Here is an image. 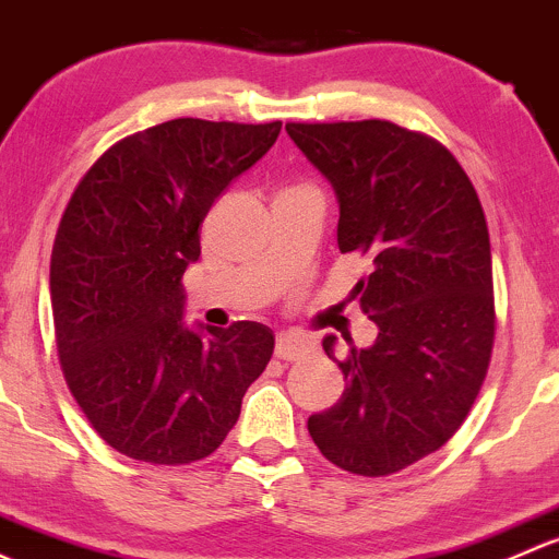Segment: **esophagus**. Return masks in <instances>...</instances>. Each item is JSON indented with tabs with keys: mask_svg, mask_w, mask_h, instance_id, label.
I'll use <instances>...</instances> for the list:
<instances>
[{
	"mask_svg": "<svg viewBox=\"0 0 559 559\" xmlns=\"http://www.w3.org/2000/svg\"><path fill=\"white\" fill-rule=\"evenodd\" d=\"M312 353V342L298 333H277V344H274V355L282 360H301Z\"/></svg>",
	"mask_w": 559,
	"mask_h": 559,
	"instance_id": "obj_1",
	"label": "esophagus"
}]
</instances>
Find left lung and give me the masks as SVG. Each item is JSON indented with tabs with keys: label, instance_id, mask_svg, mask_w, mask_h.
Listing matches in <instances>:
<instances>
[{
	"label": "left lung",
	"instance_id": "8db88e82",
	"mask_svg": "<svg viewBox=\"0 0 559 559\" xmlns=\"http://www.w3.org/2000/svg\"><path fill=\"white\" fill-rule=\"evenodd\" d=\"M285 131L336 193L338 250L371 258L353 296L379 331L364 349L347 338V388L309 417V436L349 474H395L452 439L485 382L495 336L485 210L444 145L390 120ZM322 347L333 358L336 336Z\"/></svg>",
	"mask_w": 559,
	"mask_h": 559
}]
</instances>
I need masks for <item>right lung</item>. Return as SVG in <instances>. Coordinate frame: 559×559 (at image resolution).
Wrapping results in <instances>:
<instances>
[{"label":"right lung","instance_id":"add662e5","mask_svg":"<svg viewBox=\"0 0 559 559\" xmlns=\"http://www.w3.org/2000/svg\"><path fill=\"white\" fill-rule=\"evenodd\" d=\"M282 123L177 118L85 171L50 255V307L69 390L112 450L153 465L206 457L274 353L272 328L188 325L182 274L217 195L269 153Z\"/></svg>","mask_w":559,"mask_h":559}]
</instances>
